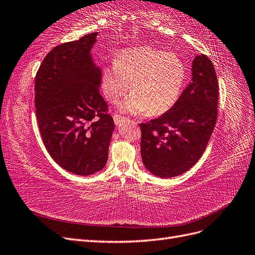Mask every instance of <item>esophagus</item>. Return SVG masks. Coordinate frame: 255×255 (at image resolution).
Masks as SVG:
<instances>
[{
  "instance_id": "1",
  "label": "esophagus",
  "mask_w": 255,
  "mask_h": 255,
  "mask_svg": "<svg viewBox=\"0 0 255 255\" xmlns=\"http://www.w3.org/2000/svg\"><path fill=\"white\" fill-rule=\"evenodd\" d=\"M126 119H127V117H123V116H120L117 114L114 115V121L116 125H120L122 121H126Z\"/></svg>"
}]
</instances>
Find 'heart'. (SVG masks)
Returning <instances> with one entry per match:
<instances>
[{
  "label": "heart",
  "mask_w": 255,
  "mask_h": 255,
  "mask_svg": "<svg viewBox=\"0 0 255 255\" xmlns=\"http://www.w3.org/2000/svg\"><path fill=\"white\" fill-rule=\"evenodd\" d=\"M187 78L182 59L172 53L142 47L121 51L114 65L101 72V88L107 101L117 103L129 89L121 110L130 114L163 115L176 103Z\"/></svg>",
  "instance_id": "b5f03b06"
}]
</instances>
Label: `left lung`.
Segmentation results:
<instances>
[{
	"label": "left lung",
	"instance_id": "1",
	"mask_svg": "<svg viewBox=\"0 0 255 255\" xmlns=\"http://www.w3.org/2000/svg\"><path fill=\"white\" fill-rule=\"evenodd\" d=\"M192 78L171 110L140 123L143 165L159 177L186 172L202 156L217 120L218 80L204 54L192 61Z\"/></svg>",
	"mask_w": 255,
	"mask_h": 255
}]
</instances>
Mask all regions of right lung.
<instances>
[{"mask_svg":"<svg viewBox=\"0 0 255 255\" xmlns=\"http://www.w3.org/2000/svg\"><path fill=\"white\" fill-rule=\"evenodd\" d=\"M97 35L51 50L35 79L36 116L45 149L61 168L79 175L104 168L115 128L100 95L101 69L90 55Z\"/></svg>","mask_w":255,"mask_h":255,"instance_id":"add662e5","label":"right lung"}]
</instances>
